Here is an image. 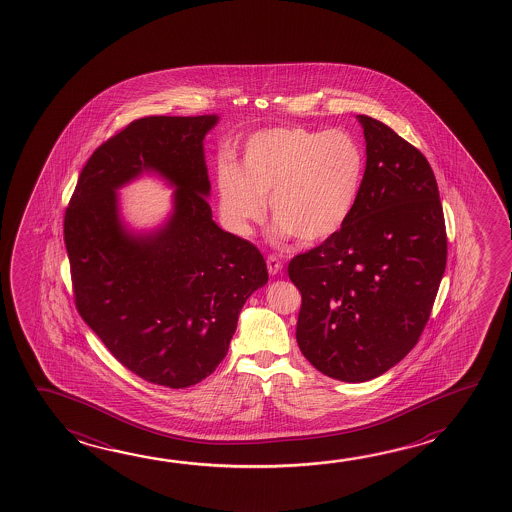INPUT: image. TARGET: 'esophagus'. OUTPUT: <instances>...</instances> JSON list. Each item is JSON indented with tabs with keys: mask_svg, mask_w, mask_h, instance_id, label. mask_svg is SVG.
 Listing matches in <instances>:
<instances>
[{
	"mask_svg": "<svg viewBox=\"0 0 512 512\" xmlns=\"http://www.w3.org/2000/svg\"><path fill=\"white\" fill-rule=\"evenodd\" d=\"M267 269H269L272 276H276V274L283 270V261H281L278 254H270L269 258H267Z\"/></svg>",
	"mask_w": 512,
	"mask_h": 512,
	"instance_id": "obj_1",
	"label": "esophagus"
}]
</instances>
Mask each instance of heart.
<instances>
[{"mask_svg":"<svg viewBox=\"0 0 512 512\" xmlns=\"http://www.w3.org/2000/svg\"><path fill=\"white\" fill-rule=\"evenodd\" d=\"M223 220L249 236L270 214L279 238L301 245L326 242L352 218L364 180V151L344 131L270 128L245 142L240 169H218Z\"/></svg>","mask_w":512,"mask_h":512,"instance_id":"b5f03b06","label":"heart"}]
</instances>
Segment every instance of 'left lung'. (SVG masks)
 <instances>
[{
    "instance_id": "8db88e82",
    "label": "left lung",
    "mask_w": 512,
    "mask_h": 512,
    "mask_svg": "<svg viewBox=\"0 0 512 512\" xmlns=\"http://www.w3.org/2000/svg\"><path fill=\"white\" fill-rule=\"evenodd\" d=\"M366 140L363 189L339 233L289 263L301 292L299 350L332 379L364 382L417 344L447 260L433 169L384 122L357 115Z\"/></svg>"
}]
</instances>
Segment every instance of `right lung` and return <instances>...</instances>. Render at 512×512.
Listing matches in <instances>:
<instances>
[{
  "label": "right lung",
  "instance_id": "1",
  "mask_svg": "<svg viewBox=\"0 0 512 512\" xmlns=\"http://www.w3.org/2000/svg\"><path fill=\"white\" fill-rule=\"evenodd\" d=\"M218 115L144 117L93 151L65 214L75 307L113 357L173 390L216 370L238 316L269 281L261 252L220 229L204 139ZM144 172L176 187L153 232L121 220L116 191Z\"/></svg>",
  "mask_w": 512,
  "mask_h": 512
}]
</instances>
